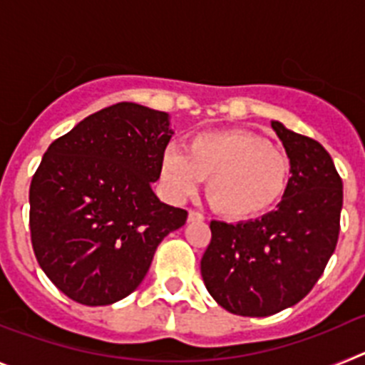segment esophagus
I'll return each mask as SVG.
<instances>
[{
    "mask_svg": "<svg viewBox=\"0 0 365 365\" xmlns=\"http://www.w3.org/2000/svg\"><path fill=\"white\" fill-rule=\"evenodd\" d=\"M188 221H205V215L202 214H199V212H195V210H190L188 212Z\"/></svg>",
    "mask_w": 365,
    "mask_h": 365,
    "instance_id": "34e87169",
    "label": "esophagus"
}]
</instances>
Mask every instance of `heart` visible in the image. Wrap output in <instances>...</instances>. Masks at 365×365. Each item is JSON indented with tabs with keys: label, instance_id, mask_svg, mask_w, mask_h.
<instances>
[{
	"label": "heart",
	"instance_id": "obj_1",
	"mask_svg": "<svg viewBox=\"0 0 365 365\" xmlns=\"http://www.w3.org/2000/svg\"><path fill=\"white\" fill-rule=\"evenodd\" d=\"M289 155L265 137L247 130L202 131L186 153L168 148L160 182L173 201L192 195L206 179V199L222 217L243 221L267 214L282 202L291 185Z\"/></svg>",
	"mask_w": 365,
	"mask_h": 365
}]
</instances>
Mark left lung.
Returning <instances> with one entry per match:
<instances>
[{"label": "left lung", "instance_id": "1", "mask_svg": "<svg viewBox=\"0 0 365 365\" xmlns=\"http://www.w3.org/2000/svg\"><path fill=\"white\" fill-rule=\"evenodd\" d=\"M272 128L292 164L278 210L256 221H212L201 274L212 298L232 314L270 316L311 292L336 248L341 177L320 143Z\"/></svg>", "mask_w": 365, "mask_h": 365}]
</instances>
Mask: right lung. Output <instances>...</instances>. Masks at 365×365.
I'll list each match as a JSON object with an SVG mask.
<instances>
[{
    "label": "right lung",
    "instance_id": "obj_1",
    "mask_svg": "<svg viewBox=\"0 0 365 365\" xmlns=\"http://www.w3.org/2000/svg\"><path fill=\"white\" fill-rule=\"evenodd\" d=\"M172 130L164 111L118 102L93 113L45 151L29 190L34 256L82 305H109L140 285L153 254L188 212L151 182Z\"/></svg>",
    "mask_w": 365,
    "mask_h": 365
}]
</instances>
